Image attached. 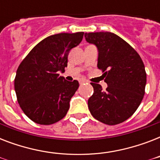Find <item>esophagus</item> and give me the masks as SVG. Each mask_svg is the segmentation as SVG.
<instances>
[{
  "mask_svg": "<svg viewBox=\"0 0 160 160\" xmlns=\"http://www.w3.org/2000/svg\"><path fill=\"white\" fill-rule=\"evenodd\" d=\"M88 81L86 80H80V85H83V84H85V83H87Z\"/></svg>",
  "mask_w": 160,
  "mask_h": 160,
  "instance_id": "34e87169",
  "label": "esophagus"
}]
</instances>
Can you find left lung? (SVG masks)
<instances>
[{
  "instance_id": "left-lung-1",
  "label": "left lung",
  "mask_w": 160,
  "mask_h": 160,
  "mask_svg": "<svg viewBox=\"0 0 160 160\" xmlns=\"http://www.w3.org/2000/svg\"><path fill=\"white\" fill-rule=\"evenodd\" d=\"M85 40L98 49V64L108 87L91 83L94 94L88 100L93 117L109 125L128 119L144 95L146 72L143 60L126 41L111 32L85 34Z\"/></svg>"
}]
</instances>
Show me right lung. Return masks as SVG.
Segmentation results:
<instances>
[{"label":"right lung","mask_w":160,"mask_h":160,"mask_svg":"<svg viewBox=\"0 0 160 160\" xmlns=\"http://www.w3.org/2000/svg\"><path fill=\"white\" fill-rule=\"evenodd\" d=\"M84 32L60 33L46 37L20 64L15 78L17 101L36 124H52L63 119L79 87L58 74L67 66L68 55L81 42Z\"/></svg>","instance_id":"obj_1"}]
</instances>
